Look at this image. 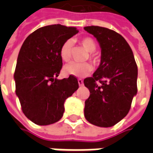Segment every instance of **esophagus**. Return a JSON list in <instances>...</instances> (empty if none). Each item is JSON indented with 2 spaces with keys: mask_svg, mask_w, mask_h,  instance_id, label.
<instances>
[{
  "mask_svg": "<svg viewBox=\"0 0 153 153\" xmlns=\"http://www.w3.org/2000/svg\"><path fill=\"white\" fill-rule=\"evenodd\" d=\"M78 83H79V86H83V81L81 79H78Z\"/></svg>",
  "mask_w": 153,
  "mask_h": 153,
  "instance_id": "esophagus-1",
  "label": "esophagus"
}]
</instances>
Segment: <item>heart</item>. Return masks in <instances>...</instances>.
Masks as SVG:
<instances>
[{"mask_svg":"<svg viewBox=\"0 0 153 153\" xmlns=\"http://www.w3.org/2000/svg\"><path fill=\"white\" fill-rule=\"evenodd\" d=\"M80 44L83 46L90 53V58L92 59L94 64L98 62V58L96 55H94L93 51L96 50L97 45L95 41L92 38L86 37L80 39ZM72 53V42L70 40H66L64 42L60 48V58L63 61H69L71 58ZM92 71V66L88 63H77V62H71L64 67V73L67 75H72L74 77H85L88 75Z\"/></svg>","mask_w":153,"mask_h":153,"instance_id":"1","label":"heart"}]
</instances>
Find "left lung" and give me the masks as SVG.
<instances>
[{"label":"left lung","instance_id":"obj_1","mask_svg":"<svg viewBox=\"0 0 153 153\" xmlns=\"http://www.w3.org/2000/svg\"><path fill=\"white\" fill-rule=\"evenodd\" d=\"M102 49L101 63L83 83L90 92L84 116L99 127H111L126 116L137 94L138 67L131 48L118 33L99 26L84 27Z\"/></svg>","mask_w":153,"mask_h":153}]
</instances>
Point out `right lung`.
<instances>
[{"label":"right lung","instance_id":"1","mask_svg":"<svg viewBox=\"0 0 153 153\" xmlns=\"http://www.w3.org/2000/svg\"><path fill=\"white\" fill-rule=\"evenodd\" d=\"M78 33L75 27L48 25L32 33L22 45L14 74L15 93L25 116L36 125L60 120L65 101L79 88L76 77L56 79L62 68L60 47Z\"/></svg>","mask_w":153,"mask_h":153}]
</instances>
